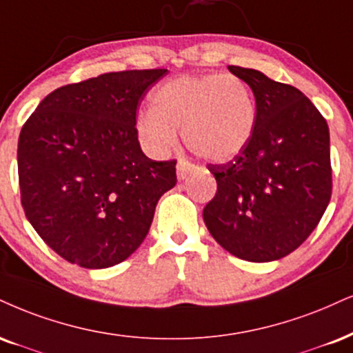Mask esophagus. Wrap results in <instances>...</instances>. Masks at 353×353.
<instances>
[{
    "mask_svg": "<svg viewBox=\"0 0 353 353\" xmlns=\"http://www.w3.org/2000/svg\"><path fill=\"white\" fill-rule=\"evenodd\" d=\"M177 179L179 181H184L185 177L189 176L190 172H192V169H194V165L190 164V163H188V161H179V163H177Z\"/></svg>",
    "mask_w": 353,
    "mask_h": 353,
    "instance_id": "1",
    "label": "esophagus"
}]
</instances>
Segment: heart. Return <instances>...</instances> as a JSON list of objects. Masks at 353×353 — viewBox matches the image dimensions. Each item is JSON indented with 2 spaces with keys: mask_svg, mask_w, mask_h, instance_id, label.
<instances>
[{
  "mask_svg": "<svg viewBox=\"0 0 353 353\" xmlns=\"http://www.w3.org/2000/svg\"><path fill=\"white\" fill-rule=\"evenodd\" d=\"M152 110L136 118V131L154 154L177 144L182 130L185 146L199 158L223 163L243 152L256 126V105L240 77L225 74L184 75L158 87Z\"/></svg>",
  "mask_w": 353,
  "mask_h": 353,
  "instance_id": "1",
  "label": "heart"
}]
</instances>
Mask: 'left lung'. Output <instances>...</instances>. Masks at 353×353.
<instances>
[{
	"label": "left lung",
	"mask_w": 353,
	"mask_h": 353,
	"mask_svg": "<svg viewBox=\"0 0 353 353\" xmlns=\"http://www.w3.org/2000/svg\"><path fill=\"white\" fill-rule=\"evenodd\" d=\"M228 70L253 90L256 126L236 158L207 165L217 192L203 207V222L233 256L274 261L304 243L329 205V126L292 85L245 67Z\"/></svg>",
	"instance_id": "obj_1"
}]
</instances>
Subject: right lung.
I'll use <instances>...</instances> for the list:
<instances>
[{
  "label": "right lung",
  "mask_w": 353,
  "mask_h": 353,
  "mask_svg": "<svg viewBox=\"0 0 353 353\" xmlns=\"http://www.w3.org/2000/svg\"><path fill=\"white\" fill-rule=\"evenodd\" d=\"M165 72H110L63 85L21 130V205L72 265L125 261L146 239L161 195L176 185V161L144 156L136 131L139 100Z\"/></svg>",
  "instance_id": "right-lung-1"
}]
</instances>
